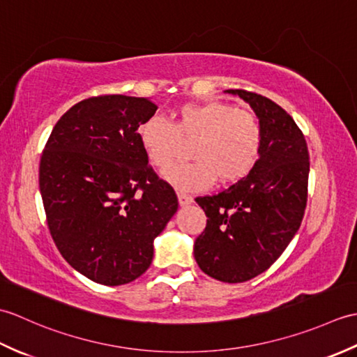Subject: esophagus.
I'll return each mask as SVG.
<instances>
[{
  "mask_svg": "<svg viewBox=\"0 0 357 357\" xmlns=\"http://www.w3.org/2000/svg\"><path fill=\"white\" fill-rule=\"evenodd\" d=\"M178 202L181 207H187L190 206V204L193 202V198L190 195H185V193H178Z\"/></svg>",
  "mask_w": 357,
  "mask_h": 357,
  "instance_id": "1",
  "label": "esophagus"
}]
</instances>
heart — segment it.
<instances>
[{
    "instance_id": "b5f03b06",
    "label": "heart",
    "mask_w": 357,
    "mask_h": 357,
    "mask_svg": "<svg viewBox=\"0 0 357 357\" xmlns=\"http://www.w3.org/2000/svg\"><path fill=\"white\" fill-rule=\"evenodd\" d=\"M141 147L158 169H167L184 144H193L195 162L178 164L164 172V179L181 192H198L245 178L259 156V121L245 110L222 101L185 104L174 123L150 118L139 126Z\"/></svg>"
}]
</instances>
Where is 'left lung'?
Wrapping results in <instances>:
<instances>
[{
	"label": "left lung",
	"mask_w": 357,
	"mask_h": 357,
	"mask_svg": "<svg viewBox=\"0 0 357 357\" xmlns=\"http://www.w3.org/2000/svg\"><path fill=\"white\" fill-rule=\"evenodd\" d=\"M227 93L248 102L259 119V159L236 184L196 198L207 225L196 238L193 253L206 275L238 284L270 268L299 230L310 158L301 128L280 105L247 90Z\"/></svg>",
	"instance_id": "left-lung-1"
}]
</instances>
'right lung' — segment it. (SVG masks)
Wrapping results in <instances>:
<instances>
[{
	"mask_svg": "<svg viewBox=\"0 0 357 357\" xmlns=\"http://www.w3.org/2000/svg\"><path fill=\"white\" fill-rule=\"evenodd\" d=\"M147 98L102 95L59 118L40 162V192L53 241L93 282L124 285L153 259V241L178 210L138 128L155 115Z\"/></svg>",
	"mask_w": 357,
	"mask_h": 357,
	"instance_id": "obj_1",
	"label": "right lung"
}]
</instances>
